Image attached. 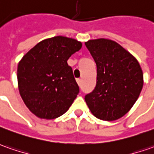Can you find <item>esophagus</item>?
Segmentation results:
<instances>
[{"mask_svg":"<svg viewBox=\"0 0 154 154\" xmlns=\"http://www.w3.org/2000/svg\"><path fill=\"white\" fill-rule=\"evenodd\" d=\"M81 78H77V84H78V85L80 86L81 85Z\"/></svg>","mask_w":154,"mask_h":154,"instance_id":"esophagus-1","label":"esophagus"}]
</instances>
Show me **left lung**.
Wrapping results in <instances>:
<instances>
[{
    "mask_svg": "<svg viewBox=\"0 0 154 154\" xmlns=\"http://www.w3.org/2000/svg\"><path fill=\"white\" fill-rule=\"evenodd\" d=\"M97 66L96 86L85 95L93 115L103 121L120 119L138 99L143 74L134 56L116 42L99 38L85 43Z\"/></svg>",
    "mask_w": 154,
    "mask_h": 154,
    "instance_id": "1",
    "label": "left lung"
}]
</instances>
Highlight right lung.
<instances>
[{"label":"right lung","mask_w":154,"mask_h":154,"mask_svg":"<svg viewBox=\"0 0 154 154\" xmlns=\"http://www.w3.org/2000/svg\"><path fill=\"white\" fill-rule=\"evenodd\" d=\"M82 43L63 36L39 42L23 57L17 66L19 93L36 116L52 120L68 110L79 87L67 64Z\"/></svg>","instance_id":"add662e5"}]
</instances>
